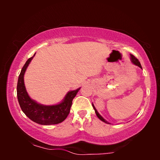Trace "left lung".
I'll list each match as a JSON object with an SVG mask.
<instances>
[{
	"label": "left lung",
	"instance_id": "1",
	"mask_svg": "<svg viewBox=\"0 0 160 160\" xmlns=\"http://www.w3.org/2000/svg\"><path fill=\"white\" fill-rule=\"evenodd\" d=\"M130 58H131V62H132L133 64L134 65H137V66H138V67H140L141 68H142V67H141V63H140V62L138 61V59L135 58V57L134 56V55H132V54H130ZM92 106H93V108H94V109H95V113H96V115H97V117L99 118V119L101 120V121H102L103 122H105V123H107V124H109L108 122L106 121V120H105L103 118H102L101 116H100V114L98 112V111L96 110V108H95V107L94 106V105L92 104Z\"/></svg>",
	"mask_w": 160,
	"mask_h": 160
}]
</instances>
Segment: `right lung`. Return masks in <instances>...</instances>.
<instances>
[{
    "label": "right lung",
    "instance_id": "1",
    "mask_svg": "<svg viewBox=\"0 0 160 160\" xmlns=\"http://www.w3.org/2000/svg\"><path fill=\"white\" fill-rule=\"evenodd\" d=\"M35 54L27 60L19 76L17 87V99L19 104L24 113L36 123L42 125L59 124L64 121L69 114L70 109L72 106V101L80 88L68 92L65 95L63 101L59 104L54 106H43L37 103L35 100H32L29 97L24 83V75L25 71Z\"/></svg>",
    "mask_w": 160,
    "mask_h": 160
}]
</instances>
